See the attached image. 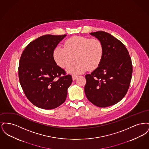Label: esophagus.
I'll list each match as a JSON object with an SVG mask.
<instances>
[{"label": "esophagus", "instance_id": "esophagus-1", "mask_svg": "<svg viewBox=\"0 0 149 149\" xmlns=\"http://www.w3.org/2000/svg\"><path fill=\"white\" fill-rule=\"evenodd\" d=\"M77 77H78V75H72V78L73 80H75Z\"/></svg>", "mask_w": 149, "mask_h": 149}]
</instances>
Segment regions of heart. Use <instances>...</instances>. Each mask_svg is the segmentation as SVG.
I'll return each instance as SVG.
<instances>
[{"label": "heart", "mask_w": 149, "mask_h": 149, "mask_svg": "<svg viewBox=\"0 0 149 149\" xmlns=\"http://www.w3.org/2000/svg\"><path fill=\"white\" fill-rule=\"evenodd\" d=\"M103 54V45L99 39L76 36L66 40L64 47H56L53 56L56 63L63 68L70 64L74 56L76 61L67 68V71L78 74L97 68Z\"/></svg>", "instance_id": "heart-1"}]
</instances>
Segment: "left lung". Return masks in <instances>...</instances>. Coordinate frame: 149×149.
Wrapping results in <instances>:
<instances>
[{
    "label": "left lung",
    "mask_w": 149,
    "mask_h": 149,
    "mask_svg": "<svg viewBox=\"0 0 149 149\" xmlns=\"http://www.w3.org/2000/svg\"><path fill=\"white\" fill-rule=\"evenodd\" d=\"M90 34L102 41L104 54L98 67L85 75V95L96 106H111L127 92L132 74L131 57L125 46L111 34L104 31Z\"/></svg>",
    "instance_id": "left-lung-1"
}]
</instances>
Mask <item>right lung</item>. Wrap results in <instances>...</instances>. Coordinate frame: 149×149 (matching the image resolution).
<instances>
[{"label": "right lung", "instance_id": "add662e5", "mask_svg": "<svg viewBox=\"0 0 149 149\" xmlns=\"http://www.w3.org/2000/svg\"><path fill=\"white\" fill-rule=\"evenodd\" d=\"M66 36H41L29 43L22 54L18 68L19 82L27 98L38 108L54 109L66 98L72 77L66 75L53 56L57 45Z\"/></svg>", "mask_w": 149, "mask_h": 149}]
</instances>
